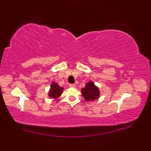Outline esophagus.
Wrapping results in <instances>:
<instances>
[{"instance_id": "esophagus-1", "label": "esophagus", "mask_w": 151, "mask_h": 151, "mask_svg": "<svg viewBox=\"0 0 151 151\" xmlns=\"http://www.w3.org/2000/svg\"><path fill=\"white\" fill-rule=\"evenodd\" d=\"M69 87H70V88H75L76 84H70Z\"/></svg>"}]
</instances>
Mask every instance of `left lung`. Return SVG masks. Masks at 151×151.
Segmentation results:
<instances>
[{
  "label": "left lung",
  "mask_w": 151,
  "mask_h": 151,
  "mask_svg": "<svg viewBox=\"0 0 151 151\" xmlns=\"http://www.w3.org/2000/svg\"><path fill=\"white\" fill-rule=\"evenodd\" d=\"M81 93L87 101L97 99L100 94L98 88L94 85L93 81H89L86 84L84 88L81 89Z\"/></svg>",
  "instance_id": "left-lung-1"
}]
</instances>
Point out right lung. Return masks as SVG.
<instances>
[{
  "mask_svg": "<svg viewBox=\"0 0 151 151\" xmlns=\"http://www.w3.org/2000/svg\"><path fill=\"white\" fill-rule=\"evenodd\" d=\"M63 88H62L56 83L53 82L49 91L48 96L52 99H57L61 96L63 92Z\"/></svg>",
  "mask_w": 151,
  "mask_h": 151,
  "instance_id": "right-lung-1",
  "label": "right lung"
}]
</instances>
